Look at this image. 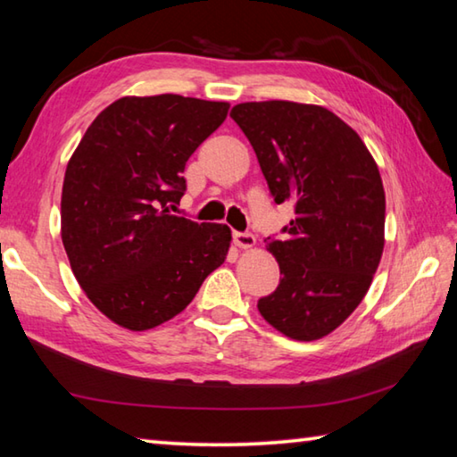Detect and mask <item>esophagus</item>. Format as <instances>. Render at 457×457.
Here are the masks:
<instances>
[{"label": "esophagus", "mask_w": 457, "mask_h": 457, "mask_svg": "<svg viewBox=\"0 0 457 457\" xmlns=\"http://www.w3.org/2000/svg\"><path fill=\"white\" fill-rule=\"evenodd\" d=\"M234 244L237 247H242V250H250V247L256 245V237H253L252 234H247V231H236Z\"/></svg>", "instance_id": "1"}]
</instances>
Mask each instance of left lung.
<instances>
[{"label": "left lung", "mask_w": 457, "mask_h": 457, "mask_svg": "<svg viewBox=\"0 0 457 457\" xmlns=\"http://www.w3.org/2000/svg\"><path fill=\"white\" fill-rule=\"evenodd\" d=\"M229 117L256 151L276 204L290 201L284 239H266L280 284L258 311L294 340L340 327L365 298L385 245V191L361 137L328 108L242 103Z\"/></svg>", "instance_id": "obj_1"}]
</instances>
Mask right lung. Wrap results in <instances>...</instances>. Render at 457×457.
Returning <instances> with one entry per match:
<instances>
[{"label":"right lung","mask_w":457,"mask_h":457,"mask_svg":"<svg viewBox=\"0 0 457 457\" xmlns=\"http://www.w3.org/2000/svg\"><path fill=\"white\" fill-rule=\"evenodd\" d=\"M228 111L179 95L119 98L68 161L62 244L90 303L122 328L171 320L226 262L229 228L171 207L185 193V163Z\"/></svg>","instance_id":"obj_1"}]
</instances>
